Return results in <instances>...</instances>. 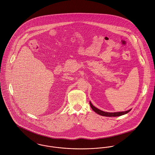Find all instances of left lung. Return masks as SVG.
I'll return each mask as SVG.
<instances>
[{
    "label": "left lung",
    "instance_id": "obj_1",
    "mask_svg": "<svg viewBox=\"0 0 155 155\" xmlns=\"http://www.w3.org/2000/svg\"><path fill=\"white\" fill-rule=\"evenodd\" d=\"M90 105H91V108L92 109V110L95 112L97 114L100 115H102V116H105V117H119V116H121V115H123L124 114H126L127 113H129L131 109L129 110H127V111H125V112H114V113H110V112H104V111H102L98 109H97V107H94L92 103L90 102Z\"/></svg>",
    "mask_w": 155,
    "mask_h": 155
}]
</instances>
